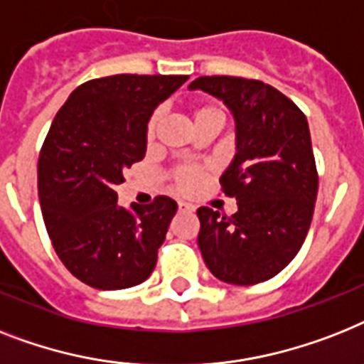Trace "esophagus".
<instances>
[{
  "label": "esophagus",
  "instance_id": "34e87169",
  "mask_svg": "<svg viewBox=\"0 0 364 364\" xmlns=\"http://www.w3.org/2000/svg\"><path fill=\"white\" fill-rule=\"evenodd\" d=\"M179 211H194V208H192L191 203H185V202H179Z\"/></svg>",
  "mask_w": 364,
  "mask_h": 364
}]
</instances>
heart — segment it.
I'll return each mask as SVG.
<instances>
[{
	"mask_svg": "<svg viewBox=\"0 0 364 364\" xmlns=\"http://www.w3.org/2000/svg\"><path fill=\"white\" fill-rule=\"evenodd\" d=\"M205 117H220L224 119L223 112L215 108V106H198L196 110L192 112V119L194 123L196 121H202ZM159 121H161V115L155 114L149 119V125H147V140H153L155 138V131H156V125H159ZM200 177H202V172L196 170V168H183L179 172L176 173V187L179 191H191V188L196 187V183L200 181Z\"/></svg>",
	"mask_w": 364,
	"mask_h": 364,
	"instance_id": "b5f03b06",
	"label": "heart"
}]
</instances>
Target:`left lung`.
<instances>
[{"label": "left lung", "instance_id": "left-lung-1", "mask_svg": "<svg viewBox=\"0 0 364 364\" xmlns=\"http://www.w3.org/2000/svg\"><path fill=\"white\" fill-rule=\"evenodd\" d=\"M188 90L220 99L235 119V156L220 185L237 211L198 209L203 262L228 284L273 279L299 252L314 215L318 172L305 114L259 80L200 76Z\"/></svg>", "mask_w": 364, "mask_h": 364}]
</instances>
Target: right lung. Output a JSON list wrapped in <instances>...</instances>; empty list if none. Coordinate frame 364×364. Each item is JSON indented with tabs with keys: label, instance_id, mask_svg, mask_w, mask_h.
Wrapping results in <instances>:
<instances>
[{
	"label": "right lung",
	"instance_id": "obj_1",
	"mask_svg": "<svg viewBox=\"0 0 364 364\" xmlns=\"http://www.w3.org/2000/svg\"><path fill=\"white\" fill-rule=\"evenodd\" d=\"M188 76L115 75L78 85L55 114L38 155L44 226L63 265L84 284L125 289L153 273L177 211L156 196L117 203L123 170L146 156L153 110Z\"/></svg>",
	"mask_w": 364,
	"mask_h": 364
}]
</instances>
